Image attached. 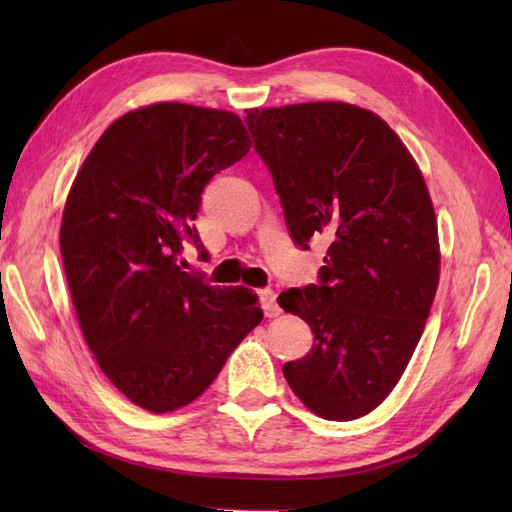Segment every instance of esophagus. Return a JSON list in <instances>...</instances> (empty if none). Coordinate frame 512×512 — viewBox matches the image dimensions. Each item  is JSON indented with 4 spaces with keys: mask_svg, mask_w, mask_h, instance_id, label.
<instances>
[{
    "mask_svg": "<svg viewBox=\"0 0 512 512\" xmlns=\"http://www.w3.org/2000/svg\"><path fill=\"white\" fill-rule=\"evenodd\" d=\"M257 295H259V301H262V308L266 312V317H279L281 308H279V303H277L275 292L270 290V288H264V290H259Z\"/></svg>",
    "mask_w": 512,
    "mask_h": 512,
    "instance_id": "1",
    "label": "esophagus"
}]
</instances>
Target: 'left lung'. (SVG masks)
<instances>
[{
	"label": "left lung",
	"mask_w": 512,
	"mask_h": 512,
	"mask_svg": "<svg viewBox=\"0 0 512 512\" xmlns=\"http://www.w3.org/2000/svg\"><path fill=\"white\" fill-rule=\"evenodd\" d=\"M257 156L275 182L301 250L328 242L319 284L279 306L314 334L284 365L290 389L325 420H356L396 387L416 350L440 277L427 184L383 118L350 103L246 110Z\"/></svg>",
	"instance_id": "1"
}]
</instances>
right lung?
Wrapping results in <instances>:
<instances>
[{"mask_svg": "<svg viewBox=\"0 0 512 512\" xmlns=\"http://www.w3.org/2000/svg\"><path fill=\"white\" fill-rule=\"evenodd\" d=\"M248 149L239 116L156 103L107 127L74 178L59 242L76 317L103 374L147 411L198 398L264 317L248 288L178 264L184 242L204 250V187Z\"/></svg>", "mask_w": 512, "mask_h": 512, "instance_id": "obj_1", "label": "right lung"}]
</instances>
